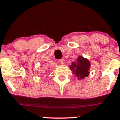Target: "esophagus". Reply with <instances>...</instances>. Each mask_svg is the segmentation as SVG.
<instances>
[{"instance_id":"34e87169","label":"esophagus","mask_w":120,"mask_h":120,"mask_svg":"<svg viewBox=\"0 0 120 120\" xmlns=\"http://www.w3.org/2000/svg\"><path fill=\"white\" fill-rule=\"evenodd\" d=\"M59 63H60V64H64L65 63V60L64 59H59Z\"/></svg>"}]
</instances>
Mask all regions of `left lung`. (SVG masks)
<instances>
[{
    "label": "left lung",
    "instance_id": "obj_1",
    "mask_svg": "<svg viewBox=\"0 0 120 120\" xmlns=\"http://www.w3.org/2000/svg\"><path fill=\"white\" fill-rule=\"evenodd\" d=\"M69 67L73 72V74L79 79L87 77L90 73V63L88 59L83 57H79L78 60L73 61Z\"/></svg>",
    "mask_w": 120,
    "mask_h": 120
}]
</instances>
